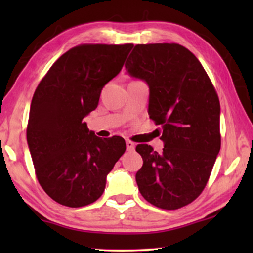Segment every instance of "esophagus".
<instances>
[{"instance_id": "1", "label": "esophagus", "mask_w": 253, "mask_h": 253, "mask_svg": "<svg viewBox=\"0 0 253 253\" xmlns=\"http://www.w3.org/2000/svg\"><path fill=\"white\" fill-rule=\"evenodd\" d=\"M126 150L127 151H133L134 147H136V146H134V144L131 140H126Z\"/></svg>"}]
</instances>
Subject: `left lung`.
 <instances>
[{"label":"left lung","instance_id":"obj_1","mask_svg":"<svg viewBox=\"0 0 253 253\" xmlns=\"http://www.w3.org/2000/svg\"><path fill=\"white\" fill-rule=\"evenodd\" d=\"M126 69L147 83L148 114L165 143L161 153L137 145L138 189L159 209H181L205 189L219 154V96L198 58L178 43L136 44Z\"/></svg>","mask_w":253,"mask_h":253}]
</instances>
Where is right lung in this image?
Listing matches in <instances>:
<instances>
[{
	"mask_svg": "<svg viewBox=\"0 0 253 253\" xmlns=\"http://www.w3.org/2000/svg\"><path fill=\"white\" fill-rule=\"evenodd\" d=\"M132 43H84L64 53L41 79L31 102L27 144L41 188L68 207L89 205L126 152L122 137H96L84 117L122 69Z\"/></svg>",
	"mask_w": 253,
	"mask_h": 253,
	"instance_id": "right-lung-1",
	"label": "right lung"
}]
</instances>
